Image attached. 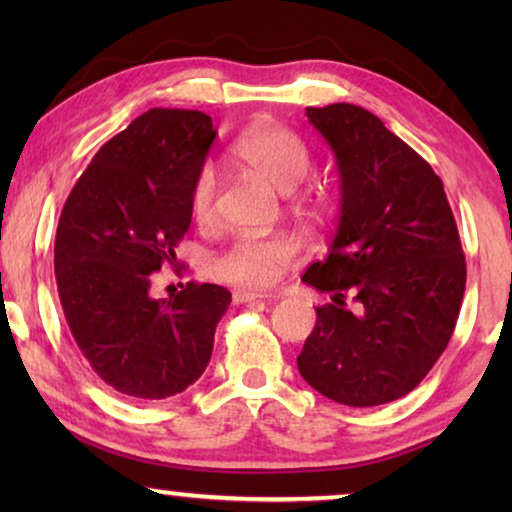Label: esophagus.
I'll return each mask as SVG.
<instances>
[{"label": "esophagus", "mask_w": 512, "mask_h": 512, "mask_svg": "<svg viewBox=\"0 0 512 512\" xmlns=\"http://www.w3.org/2000/svg\"><path fill=\"white\" fill-rule=\"evenodd\" d=\"M277 296H268V293H258V291H235L233 293V303L242 305V303H256V300H275Z\"/></svg>", "instance_id": "1"}]
</instances>
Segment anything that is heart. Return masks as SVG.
<instances>
[{
  "label": "heart",
  "instance_id": "heart-1",
  "mask_svg": "<svg viewBox=\"0 0 512 512\" xmlns=\"http://www.w3.org/2000/svg\"><path fill=\"white\" fill-rule=\"evenodd\" d=\"M235 156L254 177L268 181L279 193H293L312 172V153L291 130L268 125L251 130L235 146ZM219 198V174L212 165L200 167L191 184L193 219L212 226ZM293 249L282 237H244L214 258V275L223 282L263 289L275 282L279 270L291 261Z\"/></svg>",
  "mask_w": 512,
  "mask_h": 512
}]
</instances>
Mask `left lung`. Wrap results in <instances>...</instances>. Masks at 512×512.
Instances as JSON below:
<instances>
[{
    "label": "left lung",
    "instance_id": "1",
    "mask_svg": "<svg viewBox=\"0 0 512 512\" xmlns=\"http://www.w3.org/2000/svg\"><path fill=\"white\" fill-rule=\"evenodd\" d=\"M340 172V221L303 282L331 293L298 356L303 380L349 408L410 394L445 352L466 258L443 181L370 111L307 107Z\"/></svg>",
    "mask_w": 512,
    "mask_h": 512
}]
</instances>
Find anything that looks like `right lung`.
I'll use <instances>...</instances> for the list:
<instances>
[{
	"mask_svg": "<svg viewBox=\"0 0 512 512\" xmlns=\"http://www.w3.org/2000/svg\"><path fill=\"white\" fill-rule=\"evenodd\" d=\"M216 137L212 118L149 109L111 137L76 181L55 233L62 312L90 368L121 394L160 401L205 373L230 291L188 282L151 298L191 226V184Z\"/></svg>",
	"mask_w": 512,
	"mask_h": 512,
	"instance_id": "1",
	"label": "right lung"
}]
</instances>
